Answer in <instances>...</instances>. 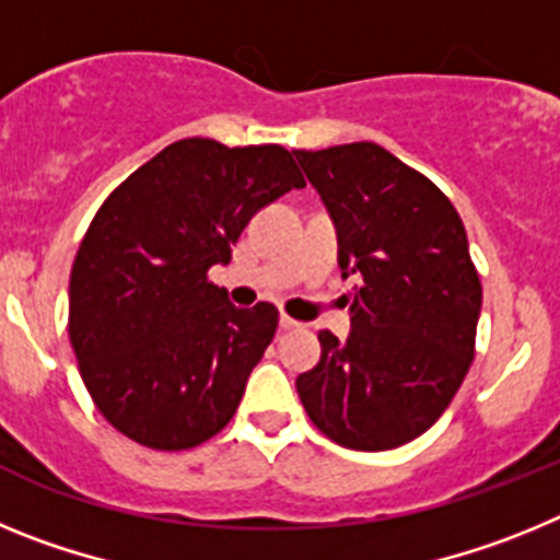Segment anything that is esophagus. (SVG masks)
I'll return each instance as SVG.
<instances>
[{"instance_id": "34e87169", "label": "esophagus", "mask_w": 560, "mask_h": 560, "mask_svg": "<svg viewBox=\"0 0 560 560\" xmlns=\"http://www.w3.org/2000/svg\"><path fill=\"white\" fill-rule=\"evenodd\" d=\"M280 328L283 330H296V328H303V323H296V319H291V316H280Z\"/></svg>"}]
</instances>
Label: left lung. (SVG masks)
Masks as SVG:
<instances>
[{"label":"left lung","instance_id":"1","mask_svg":"<svg viewBox=\"0 0 560 560\" xmlns=\"http://www.w3.org/2000/svg\"><path fill=\"white\" fill-rule=\"evenodd\" d=\"M361 277L345 341L296 378L314 427L355 452H387L446 412L474 361L482 283L448 196L375 142L294 151Z\"/></svg>","mask_w":560,"mask_h":560}]
</instances>
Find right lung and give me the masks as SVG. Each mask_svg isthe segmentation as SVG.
I'll list each match as a JSON object with an SVG mask.
<instances>
[{
    "label": "right lung",
    "mask_w": 560,
    "mask_h": 560,
    "mask_svg": "<svg viewBox=\"0 0 560 560\" xmlns=\"http://www.w3.org/2000/svg\"><path fill=\"white\" fill-rule=\"evenodd\" d=\"M303 173L283 145L190 137L108 192L69 277V341L103 418L153 452L221 432L277 330V308H235L210 269L260 207Z\"/></svg>",
    "instance_id": "right-lung-1"
}]
</instances>
